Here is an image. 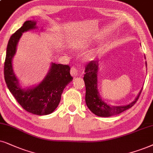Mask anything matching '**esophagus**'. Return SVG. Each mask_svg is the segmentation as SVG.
<instances>
[{"instance_id":"esophagus-1","label":"esophagus","mask_w":153,"mask_h":153,"mask_svg":"<svg viewBox=\"0 0 153 153\" xmlns=\"http://www.w3.org/2000/svg\"><path fill=\"white\" fill-rule=\"evenodd\" d=\"M71 74L72 75L73 77H75L77 76V75H78V70H77L76 68H75V67H72L71 69Z\"/></svg>"}]
</instances>
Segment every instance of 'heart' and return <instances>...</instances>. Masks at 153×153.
<instances>
[{
  "label": "heart",
  "mask_w": 153,
  "mask_h": 153,
  "mask_svg": "<svg viewBox=\"0 0 153 153\" xmlns=\"http://www.w3.org/2000/svg\"><path fill=\"white\" fill-rule=\"evenodd\" d=\"M94 57V52H90V53L87 54V56H86V59H92Z\"/></svg>",
  "instance_id": "1"
}]
</instances>
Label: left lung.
Masks as SVG:
<instances>
[{"label": "left lung", "instance_id": "8db88e82", "mask_svg": "<svg viewBox=\"0 0 153 153\" xmlns=\"http://www.w3.org/2000/svg\"><path fill=\"white\" fill-rule=\"evenodd\" d=\"M147 65V64H146ZM98 61H92L88 63L85 67V74L84 75V81L85 84L86 94L85 102L87 106L92 113L102 117H109L117 115L133 107L138 101L141 91L133 102L126 106H110L105 103L100 97L97 90V72Z\"/></svg>", "mask_w": 153, "mask_h": 153}]
</instances>
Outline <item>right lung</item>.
I'll use <instances>...</instances> for the list:
<instances>
[{"instance_id":"add662e5","label":"right lung","mask_w":153,"mask_h":153,"mask_svg":"<svg viewBox=\"0 0 153 153\" xmlns=\"http://www.w3.org/2000/svg\"><path fill=\"white\" fill-rule=\"evenodd\" d=\"M35 28V21L27 20L10 36L6 50L4 77L10 92L23 109L33 114L47 115L59 106L61 94L67 85L73 80V77L70 74L71 68L68 65L52 63L49 72L37 86L27 90L20 88L13 73L12 59L23 32Z\"/></svg>"}]
</instances>
